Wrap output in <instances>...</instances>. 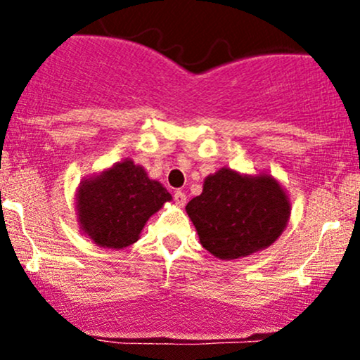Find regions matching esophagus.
Returning <instances> with one entry per match:
<instances>
[{"mask_svg":"<svg viewBox=\"0 0 360 360\" xmlns=\"http://www.w3.org/2000/svg\"><path fill=\"white\" fill-rule=\"evenodd\" d=\"M174 201H176V205L184 206L186 205V194L183 191H176L174 193Z\"/></svg>","mask_w":360,"mask_h":360,"instance_id":"esophagus-1","label":"esophagus"}]
</instances>
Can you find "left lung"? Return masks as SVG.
Segmentation results:
<instances>
[{
	"mask_svg": "<svg viewBox=\"0 0 360 360\" xmlns=\"http://www.w3.org/2000/svg\"><path fill=\"white\" fill-rule=\"evenodd\" d=\"M186 212L201 245L214 257L232 260L274 243L291 206L271 176H240L223 167L206 177L203 193L189 201Z\"/></svg>",
	"mask_w": 360,
	"mask_h": 360,
	"instance_id": "8db88e82",
	"label": "left lung"
}]
</instances>
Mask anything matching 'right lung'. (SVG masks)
I'll use <instances>...</instances> for the list:
<instances>
[{"label": "right lung", "mask_w": 360, "mask_h": 360, "mask_svg": "<svg viewBox=\"0 0 360 360\" xmlns=\"http://www.w3.org/2000/svg\"><path fill=\"white\" fill-rule=\"evenodd\" d=\"M166 201H171L167 189L127 159L81 184L77 212L94 243L123 249L139 240L143 225Z\"/></svg>", "instance_id": "right-lung-1"}]
</instances>
